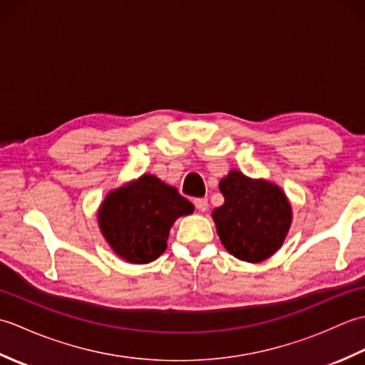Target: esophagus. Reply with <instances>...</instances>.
I'll return each mask as SVG.
<instances>
[{"label": "esophagus", "instance_id": "obj_1", "mask_svg": "<svg viewBox=\"0 0 365 365\" xmlns=\"http://www.w3.org/2000/svg\"><path fill=\"white\" fill-rule=\"evenodd\" d=\"M195 205L199 212H207L208 208V200L205 197H199V199H195Z\"/></svg>", "mask_w": 365, "mask_h": 365}]
</instances>
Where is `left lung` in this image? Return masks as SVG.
<instances>
[{
  "label": "left lung",
  "instance_id": "obj_1",
  "mask_svg": "<svg viewBox=\"0 0 365 365\" xmlns=\"http://www.w3.org/2000/svg\"><path fill=\"white\" fill-rule=\"evenodd\" d=\"M224 204L212 216L221 243L234 257L259 263L282 246L292 224V205L277 185L240 170L220 182Z\"/></svg>",
  "mask_w": 365,
  "mask_h": 365
}]
</instances>
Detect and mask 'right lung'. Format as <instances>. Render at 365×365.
Wrapping results in <instances>:
<instances>
[{"mask_svg":"<svg viewBox=\"0 0 365 365\" xmlns=\"http://www.w3.org/2000/svg\"><path fill=\"white\" fill-rule=\"evenodd\" d=\"M192 210V204L174 187L144 174L105 197L98 210V226L119 257L141 265L165 252L174 221Z\"/></svg>","mask_w":365,"mask_h":365,"instance_id":"right-lung-1","label":"right lung"}]
</instances>
